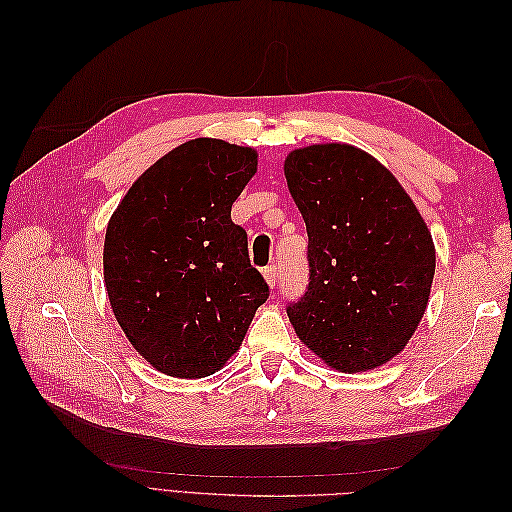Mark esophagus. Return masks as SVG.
<instances>
[{
    "mask_svg": "<svg viewBox=\"0 0 512 512\" xmlns=\"http://www.w3.org/2000/svg\"><path fill=\"white\" fill-rule=\"evenodd\" d=\"M264 279H266V284L273 288L275 284H277V279H279V268L277 266H268V268H264Z\"/></svg>",
    "mask_w": 512,
    "mask_h": 512,
    "instance_id": "obj_1",
    "label": "esophagus"
}]
</instances>
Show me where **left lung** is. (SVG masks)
Here are the masks:
<instances>
[{
    "label": "left lung",
    "mask_w": 512,
    "mask_h": 512,
    "mask_svg": "<svg viewBox=\"0 0 512 512\" xmlns=\"http://www.w3.org/2000/svg\"><path fill=\"white\" fill-rule=\"evenodd\" d=\"M288 191L308 231V292L288 306L325 365L367 372L398 356L427 310L436 246L385 165L345 143L290 151Z\"/></svg>",
    "instance_id": "1"
}]
</instances>
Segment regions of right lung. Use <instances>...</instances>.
I'll list each match as a JSON object with an SVG mask.
<instances>
[{
	"label": "right lung",
	"instance_id": "obj_1",
	"mask_svg": "<svg viewBox=\"0 0 512 512\" xmlns=\"http://www.w3.org/2000/svg\"><path fill=\"white\" fill-rule=\"evenodd\" d=\"M255 173L253 147L195 138L156 160L110 217L107 297L129 343L162 374H215L268 299L246 231L231 220Z\"/></svg>",
	"mask_w": 512,
	"mask_h": 512
}]
</instances>
